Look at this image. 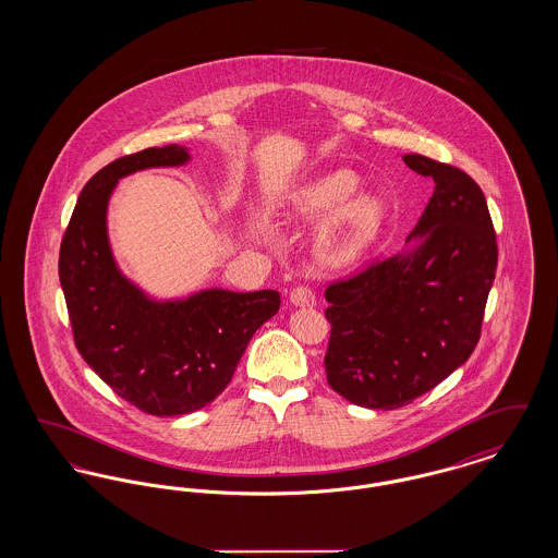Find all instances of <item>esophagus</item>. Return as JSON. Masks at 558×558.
<instances>
[{"label": "esophagus", "mask_w": 558, "mask_h": 558, "mask_svg": "<svg viewBox=\"0 0 558 558\" xmlns=\"http://www.w3.org/2000/svg\"><path fill=\"white\" fill-rule=\"evenodd\" d=\"M291 303L296 307H314L316 294L310 287H294L291 291Z\"/></svg>", "instance_id": "34e87169"}]
</instances>
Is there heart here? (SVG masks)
<instances>
[{
  "label": "heart",
  "mask_w": 558,
  "mask_h": 558,
  "mask_svg": "<svg viewBox=\"0 0 558 558\" xmlns=\"http://www.w3.org/2000/svg\"><path fill=\"white\" fill-rule=\"evenodd\" d=\"M360 186L357 173L335 169L292 190L284 201V219L292 223H314L339 211L319 232L318 255L335 266H347L360 259L378 236L387 205L376 194L351 195Z\"/></svg>",
  "instance_id": "1"
}]
</instances>
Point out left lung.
<instances>
[{"label": "left lung", "mask_w": 558, "mask_h": 558, "mask_svg": "<svg viewBox=\"0 0 558 558\" xmlns=\"http://www.w3.org/2000/svg\"><path fill=\"white\" fill-rule=\"evenodd\" d=\"M403 162L435 182L408 248L326 289L328 385L372 410L421 398L471 357L498 266L477 182L423 155Z\"/></svg>", "instance_id": "obj_1"}]
</instances>
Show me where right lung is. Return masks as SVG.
<instances>
[{"instance_id":"1","label":"right lung","mask_w":558,"mask_h":558,"mask_svg":"<svg viewBox=\"0 0 558 558\" xmlns=\"http://www.w3.org/2000/svg\"><path fill=\"white\" fill-rule=\"evenodd\" d=\"M187 160L178 144L112 160L81 190L60 244V287L81 357L117 396L153 416L211 403L251 337L280 310L278 291L205 289L155 299L121 271L108 240V203L119 180Z\"/></svg>"}]
</instances>
